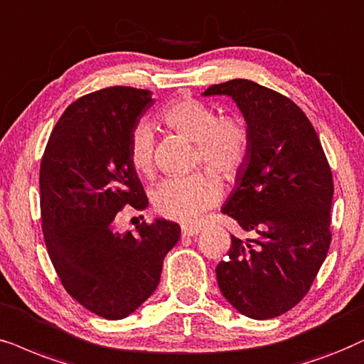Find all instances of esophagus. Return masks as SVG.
I'll return each mask as SVG.
<instances>
[{"mask_svg": "<svg viewBox=\"0 0 364 364\" xmlns=\"http://www.w3.org/2000/svg\"><path fill=\"white\" fill-rule=\"evenodd\" d=\"M201 227H198V225H183L181 227V235L183 237H195L200 233Z\"/></svg>", "mask_w": 364, "mask_h": 364, "instance_id": "34e87169", "label": "esophagus"}]
</instances>
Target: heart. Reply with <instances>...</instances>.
<instances>
[{"label":"heart","instance_id":"heart-1","mask_svg":"<svg viewBox=\"0 0 364 364\" xmlns=\"http://www.w3.org/2000/svg\"><path fill=\"white\" fill-rule=\"evenodd\" d=\"M159 121L168 129L195 142V164H205L225 183L235 181L250 154L252 136L238 114L218 116L215 107L193 97H179L159 110ZM129 163L137 174H154V134L146 124L137 126L129 139ZM213 172V173H214ZM209 171L163 181L153 193V208L159 216L193 222L213 206L222 195L218 179Z\"/></svg>","mask_w":364,"mask_h":364}]
</instances>
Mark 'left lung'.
<instances>
[{"mask_svg": "<svg viewBox=\"0 0 364 364\" xmlns=\"http://www.w3.org/2000/svg\"><path fill=\"white\" fill-rule=\"evenodd\" d=\"M230 95L252 136L250 154L222 211L252 237L232 235L216 265L225 299L243 316L272 319L304 299L331 245L333 173L302 109L252 80L215 84Z\"/></svg>", "mask_w": 364, "mask_h": 364, "instance_id": "left-lung-1", "label": "left lung"}]
</instances>
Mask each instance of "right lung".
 <instances>
[{"instance_id":"obj_1","label":"right lung","mask_w":364,"mask_h":364,"mask_svg":"<svg viewBox=\"0 0 364 364\" xmlns=\"http://www.w3.org/2000/svg\"><path fill=\"white\" fill-rule=\"evenodd\" d=\"M153 105L151 92L107 87L72 102L53 127L40 164L41 230L65 291L104 319H124L156 291L181 228L168 220L117 233L127 206L148 196L129 163V139Z\"/></svg>"}]
</instances>
